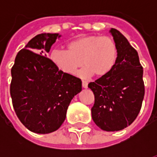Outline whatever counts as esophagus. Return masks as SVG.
<instances>
[{
	"instance_id": "1",
	"label": "esophagus",
	"mask_w": 157,
	"mask_h": 157,
	"mask_svg": "<svg viewBox=\"0 0 157 157\" xmlns=\"http://www.w3.org/2000/svg\"><path fill=\"white\" fill-rule=\"evenodd\" d=\"M87 86H88V85H87V82H82V87L83 88H87Z\"/></svg>"
}]
</instances>
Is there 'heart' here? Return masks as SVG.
I'll list each match as a JSON object with an SVG mask.
<instances>
[{
	"mask_svg": "<svg viewBox=\"0 0 157 157\" xmlns=\"http://www.w3.org/2000/svg\"><path fill=\"white\" fill-rule=\"evenodd\" d=\"M50 59L57 68L68 75L80 71L82 78L87 79L95 75L103 77L111 71L117 61L118 48L110 37L87 35L79 37L67 44V50L55 48L50 53Z\"/></svg>",
	"mask_w": 157,
	"mask_h": 157,
	"instance_id": "b5f03b06",
	"label": "heart"
}]
</instances>
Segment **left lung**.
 <instances>
[{"label": "left lung", "instance_id": "8db88e82", "mask_svg": "<svg viewBox=\"0 0 157 157\" xmlns=\"http://www.w3.org/2000/svg\"><path fill=\"white\" fill-rule=\"evenodd\" d=\"M109 33L118 48L117 61L111 71L88 87L94 94L92 118L105 131H118L135 121L145 95L143 68L137 51L115 29Z\"/></svg>", "mask_w": 157, "mask_h": 157}]
</instances>
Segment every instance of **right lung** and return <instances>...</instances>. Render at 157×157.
Here are the masks:
<instances>
[{
  "label": "right lung",
  "mask_w": 157,
  "mask_h": 157,
  "mask_svg": "<svg viewBox=\"0 0 157 157\" xmlns=\"http://www.w3.org/2000/svg\"><path fill=\"white\" fill-rule=\"evenodd\" d=\"M59 33L33 38L16 56L10 93L19 120L30 131L48 134L57 130L66 117L72 98L82 91V81L59 71L47 53Z\"/></svg>",
  "instance_id": "1"
}]
</instances>
